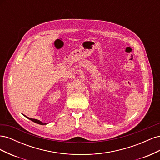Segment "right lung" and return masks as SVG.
Here are the masks:
<instances>
[{
  "label": "right lung",
  "instance_id": "obj_1",
  "mask_svg": "<svg viewBox=\"0 0 160 160\" xmlns=\"http://www.w3.org/2000/svg\"><path fill=\"white\" fill-rule=\"evenodd\" d=\"M25 117L27 118H28V119H30V120H31L32 122H35V123H38V124H40V125H46L47 124V123H43V122H41V121H39V120H38V119H32V118H28V117H27V116H25Z\"/></svg>",
  "mask_w": 160,
  "mask_h": 160
}]
</instances>
